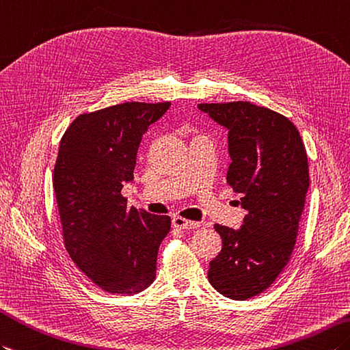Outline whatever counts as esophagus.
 <instances>
[{
    "label": "esophagus",
    "mask_w": 350,
    "mask_h": 350,
    "mask_svg": "<svg viewBox=\"0 0 350 350\" xmlns=\"http://www.w3.org/2000/svg\"><path fill=\"white\" fill-rule=\"evenodd\" d=\"M173 226H174V228H180V230H193V228H198L200 222L188 221V219L180 217V216H174L173 217Z\"/></svg>",
    "instance_id": "34e87169"
}]
</instances>
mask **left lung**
I'll return each mask as SVG.
<instances>
[{
	"label": "left lung",
	"mask_w": 350,
	"mask_h": 350,
	"mask_svg": "<svg viewBox=\"0 0 350 350\" xmlns=\"http://www.w3.org/2000/svg\"><path fill=\"white\" fill-rule=\"evenodd\" d=\"M228 131V182L246 216L239 230L215 225L222 250L210 261L219 294L245 301L273 285L295 246L308 189L307 153L292 122L247 101L198 104Z\"/></svg>",
	"instance_id": "1"
}]
</instances>
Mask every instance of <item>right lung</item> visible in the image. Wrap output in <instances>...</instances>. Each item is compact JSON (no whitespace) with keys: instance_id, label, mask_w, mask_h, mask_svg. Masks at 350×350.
I'll use <instances>...</instances> for the list:
<instances>
[{"instance_id":"obj_1","label":"right lung","mask_w":350,"mask_h":350,"mask_svg":"<svg viewBox=\"0 0 350 350\" xmlns=\"http://www.w3.org/2000/svg\"><path fill=\"white\" fill-rule=\"evenodd\" d=\"M172 103H124L75 119L59 143L53 188L75 264L110 294L134 295L157 278L168 216L126 208L143 134Z\"/></svg>"}]
</instances>
